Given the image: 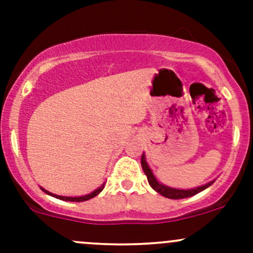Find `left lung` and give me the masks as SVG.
I'll list each match as a JSON object with an SVG mask.
<instances>
[{"instance_id":"8db88e82","label":"left lung","mask_w":253,"mask_h":253,"mask_svg":"<svg viewBox=\"0 0 253 253\" xmlns=\"http://www.w3.org/2000/svg\"><path fill=\"white\" fill-rule=\"evenodd\" d=\"M141 163H142L143 171H144V174L147 175L148 182H149V185L152 186L153 190H155L158 193H160L162 196H164V197L171 198V200H182V198L192 197V196L200 193L201 191L206 190L207 187H209V186H211V183L214 182V181H211V182L207 183V185H205V186H201V187L193 188V190H176V188H170V187H168V186H164V185H162V183L158 182L157 178H155L154 175H153L152 170L149 169V167H148L147 163H145L144 154L142 155Z\"/></svg>"}]
</instances>
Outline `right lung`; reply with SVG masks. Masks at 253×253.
<instances>
[{"mask_svg":"<svg viewBox=\"0 0 253 253\" xmlns=\"http://www.w3.org/2000/svg\"><path fill=\"white\" fill-rule=\"evenodd\" d=\"M103 188H104V185L101 186V187H99L98 190L94 191V192H91L90 195L83 196V197H62V196H57V195H53V193L47 192V191H45L44 188H42V191H45V192H46L47 195L52 196V197L58 198V200H62V201H70V202H84V201H88V200H90V198H93V197H95V196H98L99 193H100L101 191H103Z\"/></svg>","mask_w":253,"mask_h":253,"instance_id":"right-lung-1","label":"right lung"}]
</instances>
